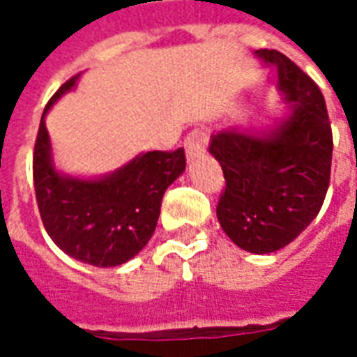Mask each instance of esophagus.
<instances>
[{"instance_id":"esophagus-1","label":"esophagus","mask_w":357,"mask_h":357,"mask_svg":"<svg viewBox=\"0 0 357 357\" xmlns=\"http://www.w3.org/2000/svg\"><path fill=\"white\" fill-rule=\"evenodd\" d=\"M207 142H209V133L207 129L198 128L195 131H190L185 139V151H187V159H195V157L202 155L207 150Z\"/></svg>"}]
</instances>
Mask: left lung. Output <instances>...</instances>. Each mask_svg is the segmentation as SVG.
I'll use <instances>...</instances> for the list:
<instances>
[{
    "label": "left lung",
    "instance_id": "8db88e82",
    "mask_svg": "<svg viewBox=\"0 0 357 357\" xmlns=\"http://www.w3.org/2000/svg\"><path fill=\"white\" fill-rule=\"evenodd\" d=\"M255 57L278 72L285 113L263 131H215L209 153L226 179L217 206L222 229L238 248L272 254L298 237L321 211L333 140L315 81L276 50H257Z\"/></svg>",
    "mask_w": 357,
    "mask_h": 357
}]
</instances>
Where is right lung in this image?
Returning <instances> with one entry per match:
<instances>
[{"instance_id":"right-lung-1","label":"right lung","mask_w":357,"mask_h":357,"mask_svg":"<svg viewBox=\"0 0 357 357\" xmlns=\"http://www.w3.org/2000/svg\"><path fill=\"white\" fill-rule=\"evenodd\" d=\"M68 79L42 113L33 155V181L42 222L70 257L94 266H119L144 248L155 231L165 190L185 172V151H146L100 178L59 172L53 162L46 114L70 92Z\"/></svg>"}]
</instances>
